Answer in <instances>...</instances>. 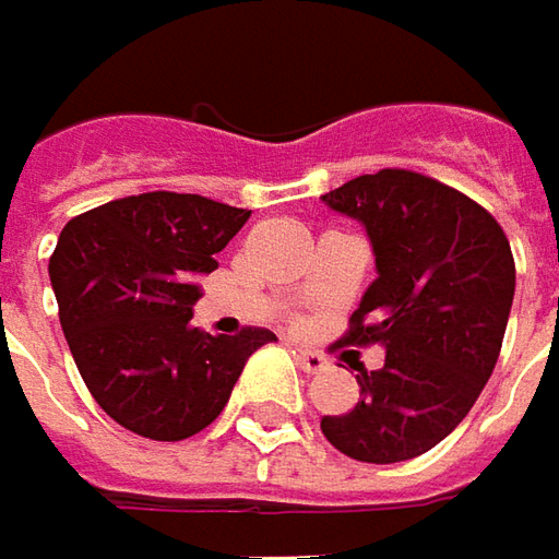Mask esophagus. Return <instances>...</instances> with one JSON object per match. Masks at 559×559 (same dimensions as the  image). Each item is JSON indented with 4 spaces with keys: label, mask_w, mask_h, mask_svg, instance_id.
<instances>
[{
    "label": "esophagus",
    "mask_w": 559,
    "mask_h": 559,
    "mask_svg": "<svg viewBox=\"0 0 559 559\" xmlns=\"http://www.w3.org/2000/svg\"><path fill=\"white\" fill-rule=\"evenodd\" d=\"M295 359H298V366L305 369L307 376H317V372H323L325 366H329L320 350H307V347H295Z\"/></svg>",
    "instance_id": "34e87169"
}]
</instances>
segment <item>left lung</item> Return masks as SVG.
<instances>
[{
    "label": "left lung",
    "mask_w": 559,
    "mask_h": 559,
    "mask_svg": "<svg viewBox=\"0 0 559 559\" xmlns=\"http://www.w3.org/2000/svg\"><path fill=\"white\" fill-rule=\"evenodd\" d=\"M323 202L372 242L378 276L344 341L381 344L384 366L359 369L357 406L320 428L357 462H406L462 425L496 369L514 305L511 242L483 205L406 168L359 175Z\"/></svg>",
    "instance_id": "left-lung-1"
}]
</instances>
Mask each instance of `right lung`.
Returning a JSON list of instances; mask_svg holds the SVG:
<instances>
[{"instance_id":"right-lung-1","label":"right lung","mask_w":559,"mask_h":559,"mask_svg":"<svg viewBox=\"0 0 559 559\" xmlns=\"http://www.w3.org/2000/svg\"><path fill=\"white\" fill-rule=\"evenodd\" d=\"M252 212L197 193H141L73 218L48 276L63 338L97 406L131 433L187 440L227 406L267 329L209 335L193 320L200 276Z\"/></svg>"}]
</instances>
